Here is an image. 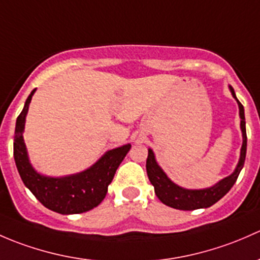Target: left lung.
<instances>
[{
  "label": "left lung",
  "instance_id": "1",
  "mask_svg": "<svg viewBox=\"0 0 260 260\" xmlns=\"http://www.w3.org/2000/svg\"><path fill=\"white\" fill-rule=\"evenodd\" d=\"M229 89L233 98L237 100L238 106H239L240 129H242L243 134V145L242 149H240L239 162H238L234 173L230 174L226 178L221 179L219 183L210 186V188L184 189L174 184L168 178L167 174L164 173V170L159 167V164L155 160V155L152 150L149 149L148 159H146V173H148L150 183L154 185L156 197L159 198L160 202L164 203L168 207L179 210H195L202 209V208H209L213 204H215L218 200H220L237 181L240 170L244 167L245 155H247V130H245L244 108L235 96L234 89L232 86H229Z\"/></svg>",
  "mask_w": 260,
  "mask_h": 260
}]
</instances>
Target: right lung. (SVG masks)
Wrapping results in <instances>:
<instances>
[{"label": "right lung", "instance_id": "obj_1", "mask_svg": "<svg viewBox=\"0 0 260 260\" xmlns=\"http://www.w3.org/2000/svg\"><path fill=\"white\" fill-rule=\"evenodd\" d=\"M35 90L16 120L13 157L23 184L47 209L58 214H80L98 207L108 192L116 169L131 148L130 144L106 151L92 167L62 178L41 175L32 168L23 141L26 115Z\"/></svg>", "mask_w": 260, "mask_h": 260}]
</instances>
